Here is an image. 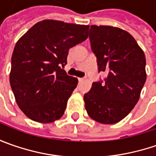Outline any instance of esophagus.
<instances>
[{
	"label": "esophagus",
	"instance_id": "esophagus-1",
	"mask_svg": "<svg viewBox=\"0 0 156 156\" xmlns=\"http://www.w3.org/2000/svg\"><path fill=\"white\" fill-rule=\"evenodd\" d=\"M78 81H80V82H81V81H84V79H83V78H79V79H78Z\"/></svg>",
	"mask_w": 156,
	"mask_h": 156
}]
</instances>
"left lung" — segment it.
<instances>
[{"label":"left lung","instance_id":"left-lung-1","mask_svg":"<svg viewBox=\"0 0 156 156\" xmlns=\"http://www.w3.org/2000/svg\"><path fill=\"white\" fill-rule=\"evenodd\" d=\"M89 40L98 70L106 72L107 77L104 82H93L84 94L85 108L97 122L115 124L139 101L147 79L145 55L135 38L119 27L92 25Z\"/></svg>","mask_w":156,"mask_h":156}]
</instances>
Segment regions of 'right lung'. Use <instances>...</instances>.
I'll return each mask as SVG.
<instances>
[{
	"mask_svg": "<svg viewBox=\"0 0 156 156\" xmlns=\"http://www.w3.org/2000/svg\"><path fill=\"white\" fill-rule=\"evenodd\" d=\"M88 25L44 20L15 44L9 81L16 103L29 119L50 123L62 116L77 78L67 75L69 48L87 39Z\"/></svg>",
	"mask_w": 156,
	"mask_h": 156,
	"instance_id": "right-lung-1",
	"label": "right lung"
}]
</instances>
